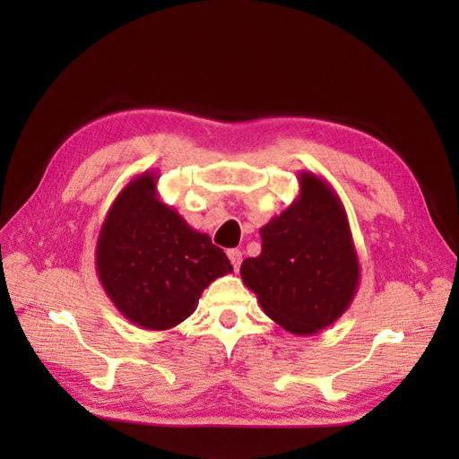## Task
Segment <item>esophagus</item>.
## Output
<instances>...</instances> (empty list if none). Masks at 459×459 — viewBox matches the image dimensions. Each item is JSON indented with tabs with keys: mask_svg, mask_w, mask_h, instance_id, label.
Segmentation results:
<instances>
[{
	"mask_svg": "<svg viewBox=\"0 0 459 459\" xmlns=\"http://www.w3.org/2000/svg\"><path fill=\"white\" fill-rule=\"evenodd\" d=\"M228 258H230V262H231V266H233L235 270H239L241 260H243V253L239 251V248H230V251H228Z\"/></svg>",
	"mask_w": 459,
	"mask_h": 459,
	"instance_id": "obj_1",
	"label": "esophagus"
}]
</instances>
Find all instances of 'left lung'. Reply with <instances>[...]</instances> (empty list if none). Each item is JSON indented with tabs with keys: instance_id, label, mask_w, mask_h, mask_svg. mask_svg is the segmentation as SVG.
Here are the masks:
<instances>
[{
	"instance_id": "1",
	"label": "left lung",
	"mask_w": 459,
	"mask_h": 459,
	"mask_svg": "<svg viewBox=\"0 0 459 459\" xmlns=\"http://www.w3.org/2000/svg\"><path fill=\"white\" fill-rule=\"evenodd\" d=\"M299 195L260 228L262 251L241 280L262 310L295 335H316L349 310L359 260L344 206L324 178L302 170Z\"/></svg>"
}]
</instances>
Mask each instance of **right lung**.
I'll return each instance as SVG.
<instances>
[{"instance_id": "1", "label": "right lung", "mask_w": 459, "mask_h": 459, "mask_svg": "<svg viewBox=\"0 0 459 459\" xmlns=\"http://www.w3.org/2000/svg\"><path fill=\"white\" fill-rule=\"evenodd\" d=\"M95 270L117 310L149 331L182 324L203 290L233 272L206 233L159 199L157 174L149 170L110 204L95 245Z\"/></svg>"}]
</instances>
